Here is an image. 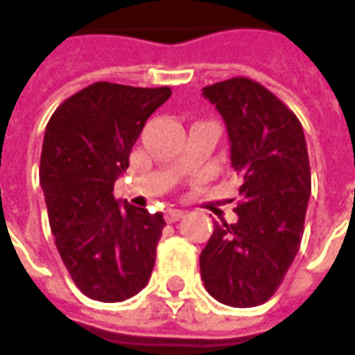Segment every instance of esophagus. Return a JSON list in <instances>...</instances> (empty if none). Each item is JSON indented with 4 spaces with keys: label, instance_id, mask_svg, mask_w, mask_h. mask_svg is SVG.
<instances>
[{
    "label": "esophagus",
    "instance_id": "34e87169",
    "mask_svg": "<svg viewBox=\"0 0 355 355\" xmlns=\"http://www.w3.org/2000/svg\"><path fill=\"white\" fill-rule=\"evenodd\" d=\"M184 211H180V209H169L167 213H165V218H167V223H177L180 218H184Z\"/></svg>",
    "mask_w": 355,
    "mask_h": 355
}]
</instances>
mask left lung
Masks as SVG:
<instances>
[{"label": "left lung", "mask_w": 355, "mask_h": 355, "mask_svg": "<svg viewBox=\"0 0 355 355\" xmlns=\"http://www.w3.org/2000/svg\"><path fill=\"white\" fill-rule=\"evenodd\" d=\"M223 116L241 177L238 223H215L201 251L209 295L234 308L264 304L282 285L304 232L312 180L298 117L264 85L232 78L203 87Z\"/></svg>", "instance_id": "left-lung-1"}]
</instances>
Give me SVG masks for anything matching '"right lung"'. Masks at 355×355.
Listing matches in <instances>:
<instances>
[{"instance_id":"add662e5","label":"right lung","mask_w":355,"mask_h":355,"mask_svg":"<svg viewBox=\"0 0 355 355\" xmlns=\"http://www.w3.org/2000/svg\"><path fill=\"white\" fill-rule=\"evenodd\" d=\"M169 87L98 81L66 98L43 137L40 184L60 259L85 297L121 302L146 287L165 226L114 198V182Z\"/></svg>"}]
</instances>
